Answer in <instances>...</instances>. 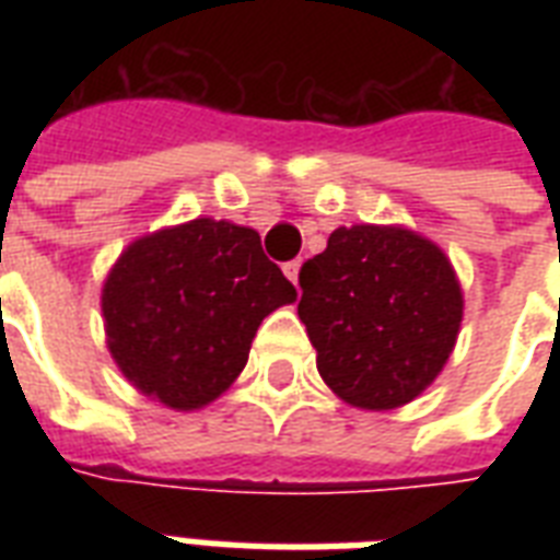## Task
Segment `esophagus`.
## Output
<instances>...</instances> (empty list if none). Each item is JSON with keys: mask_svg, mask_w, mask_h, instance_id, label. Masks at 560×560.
<instances>
[{"mask_svg": "<svg viewBox=\"0 0 560 560\" xmlns=\"http://www.w3.org/2000/svg\"><path fill=\"white\" fill-rule=\"evenodd\" d=\"M299 270H302V258L284 264V276H288V279L293 281V284H299Z\"/></svg>", "mask_w": 560, "mask_h": 560, "instance_id": "esophagus-1", "label": "esophagus"}]
</instances>
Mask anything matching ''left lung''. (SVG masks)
I'll return each instance as SVG.
<instances>
[{
	"label": "left lung",
	"mask_w": 560,
	"mask_h": 560,
	"mask_svg": "<svg viewBox=\"0 0 560 560\" xmlns=\"http://www.w3.org/2000/svg\"><path fill=\"white\" fill-rule=\"evenodd\" d=\"M299 319L328 389L358 409H398L439 377L465 296L451 258L412 229H334L299 272Z\"/></svg>",
	"instance_id": "left-lung-1"
}]
</instances>
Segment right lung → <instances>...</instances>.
<instances>
[{"label": "right lung", "instance_id": "add662e5", "mask_svg": "<svg viewBox=\"0 0 560 560\" xmlns=\"http://www.w3.org/2000/svg\"><path fill=\"white\" fill-rule=\"evenodd\" d=\"M296 288L261 237L197 218L136 237L101 288L107 349L144 398L177 412L209 407L244 372L264 316Z\"/></svg>", "mask_w": 560, "mask_h": 560}]
</instances>
